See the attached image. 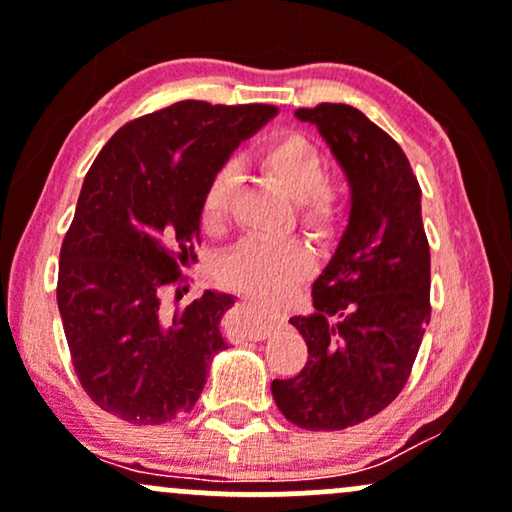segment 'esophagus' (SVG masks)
Instances as JSON below:
<instances>
[{
  "instance_id": "1",
  "label": "esophagus",
  "mask_w": 512,
  "mask_h": 512,
  "mask_svg": "<svg viewBox=\"0 0 512 512\" xmlns=\"http://www.w3.org/2000/svg\"><path fill=\"white\" fill-rule=\"evenodd\" d=\"M279 325L276 315L264 313V310L255 308V305L243 303V315H240V337H248L260 342V339H267L269 332Z\"/></svg>"
}]
</instances>
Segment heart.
<instances>
[{"mask_svg":"<svg viewBox=\"0 0 512 512\" xmlns=\"http://www.w3.org/2000/svg\"><path fill=\"white\" fill-rule=\"evenodd\" d=\"M262 166L274 175L303 211L310 228H325L337 214V197L330 187L327 163L315 142L298 132H281L262 149ZM238 185L233 166H223L211 175L202 197V226L216 231L231 211V199ZM313 267V257L301 240L245 238L236 250L221 260L223 281L260 298H276L291 291Z\"/></svg>","mask_w":512,"mask_h":512,"instance_id":"b5f03b06","label":"heart"}]
</instances>
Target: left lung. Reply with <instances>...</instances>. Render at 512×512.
<instances>
[{
  "label": "left lung",
  "instance_id": "obj_1",
  "mask_svg": "<svg viewBox=\"0 0 512 512\" xmlns=\"http://www.w3.org/2000/svg\"><path fill=\"white\" fill-rule=\"evenodd\" d=\"M317 127L349 180V219L313 284V313L291 325L308 363L274 380L276 407L308 431H342L402 392L431 322V252L421 187L402 146L344 103L296 110Z\"/></svg>",
  "mask_w": 512,
  "mask_h": 512
}]
</instances>
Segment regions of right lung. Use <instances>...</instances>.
<instances>
[{"instance_id": "obj_1", "label": "right lung", "mask_w": 512, "mask_h": 512, "mask_svg": "<svg viewBox=\"0 0 512 512\" xmlns=\"http://www.w3.org/2000/svg\"><path fill=\"white\" fill-rule=\"evenodd\" d=\"M274 115V105L173 103L117 129L88 170L62 243L57 308L81 387L117 419H178L228 349L221 317L236 298L204 291L166 313L161 289L195 260L211 175Z\"/></svg>"}]
</instances>
